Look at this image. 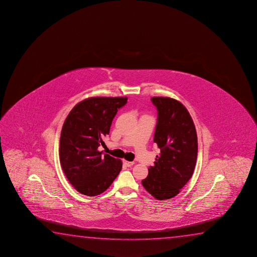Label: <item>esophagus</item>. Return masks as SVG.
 I'll list each match as a JSON object with an SVG mask.
<instances>
[{"instance_id":"esophagus-1","label":"esophagus","mask_w":257,"mask_h":257,"mask_svg":"<svg viewBox=\"0 0 257 257\" xmlns=\"http://www.w3.org/2000/svg\"><path fill=\"white\" fill-rule=\"evenodd\" d=\"M123 164L126 166V167H131V166H133L134 165V162H128L126 160H123Z\"/></svg>"}]
</instances>
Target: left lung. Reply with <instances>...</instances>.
<instances>
[{"mask_svg": "<svg viewBox=\"0 0 257 257\" xmlns=\"http://www.w3.org/2000/svg\"><path fill=\"white\" fill-rule=\"evenodd\" d=\"M157 123L154 142L160 149L154 166L142 183L157 200H168L179 194L194 173L197 160V134L186 107L169 97H153Z\"/></svg>", "mask_w": 257, "mask_h": 257, "instance_id": "8db88e82", "label": "left lung"}]
</instances>
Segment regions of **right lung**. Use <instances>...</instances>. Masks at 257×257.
<instances>
[{
	"label": "right lung",
	"mask_w": 257,
	"mask_h": 257,
	"mask_svg": "<svg viewBox=\"0 0 257 257\" xmlns=\"http://www.w3.org/2000/svg\"><path fill=\"white\" fill-rule=\"evenodd\" d=\"M127 97H91L69 113L60 137V163L69 182L80 194L96 196L108 189L122 169V162L102 155L112 121Z\"/></svg>",
	"instance_id": "obj_1"
}]
</instances>
